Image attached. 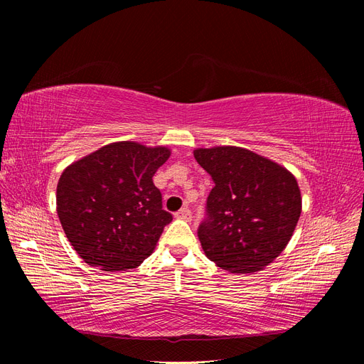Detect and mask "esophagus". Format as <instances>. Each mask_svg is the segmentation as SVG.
I'll return each mask as SVG.
<instances>
[{
    "instance_id": "obj_1",
    "label": "esophagus",
    "mask_w": 364,
    "mask_h": 364,
    "mask_svg": "<svg viewBox=\"0 0 364 364\" xmlns=\"http://www.w3.org/2000/svg\"><path fill=\"white\" fill-rule=\"evenodd\" d=\"M174 215L178 217V218H181V220H186V222H190V220H191V211H190L188 206H183Z\"/></svg>"
}]
</instances>
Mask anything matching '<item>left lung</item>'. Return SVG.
I'll return each instance as SVG.
<instances>
[{
  "mask_svg": "<svg viewBox=\"0 0 364 364\" xmlns=\"http://www.w3.org/2000/svg\"><path fill=\"white\" fill-rule=\"evenodd\" d=\"M194 158L214 181L197 229L205 255L230 273H253L279 257L301 217L294 176L241 147L197 149Z\"/></svg>",
  "mask_w": 364,
  "mask_h": 364,
  "instance_id": "8db88e82",
  "label": "left lung"
}]
</instances>
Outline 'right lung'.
Segmentation results:
<instances>
[{
	"label": "right lung",
	"instance_id": "1",
	"mask_svg": "<svg viewBox=\"0 0 364 364\" xmlns=\"http://www.w3.org/2000/svg\"><path fill=\"white\" fill-rule=\"evenodd\" d=\"M165 147L134 141L107 144L63 170L58 215L79 257L102 270L135 269L151 255L173 215L162 209L153 176Z\"/></svg>",
	"mask_w": 364,
	"mask_h": 364
}]
</instances>
